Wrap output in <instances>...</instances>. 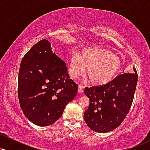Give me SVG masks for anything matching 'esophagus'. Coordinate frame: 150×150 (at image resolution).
I'll list each match as a JSON object with an SVG mask.
<instances>
[{"instance_id": "esophagus-1", "label": "esophagus", "mask_w": 150, "mask_h": 150, "mask_svg": "<svg viewBox=\"0 0 150 150\" xmlns=\"http://www.w3.org/2000/svg\"><path fill=\"white\" fill-rule=\"evenodd\" d=\"M77 91H78L79 93H82L83 92V87L81 85H79L78 86V89H77Z\"/></svg>"}]
</instances>
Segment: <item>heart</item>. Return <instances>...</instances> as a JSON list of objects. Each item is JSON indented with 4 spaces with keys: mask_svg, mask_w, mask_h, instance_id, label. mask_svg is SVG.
Here are the masks:
<instances>
[{
    "mask_svg": "<svg viewBox=\"0 0 150 150\" xmlns=\"http://www.w3.org/2000/svg\"><path fill=\"white\" fill-rule=\"evenodd\" d=\"M121 59L110 50L101 47L86 49L80 54L70 58L68 71L70 77L76 79L83 75L87 68V76L94 85H104L111 82L119 73Z\"/></svg>",
    "mask_w": 150,
    "mask_h": 150,
    "instance_id": "heart-1",
    "label": "heart"
}]
</instances>
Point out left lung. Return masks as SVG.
Here are the masks:
<instances>
[{"label": "left lung", "instance_id": "8db88e82", "mask_svg": "<svg viewBox=\"0 0 150 150\" xmlns=\"http://www.w3.org/2000/svg\"><path fill=\"white\" fill-rule=\"evenodd\" d=\"M137 82V73L117 76L106 85L86 87L84 93L89 99L84 119L91 130L108 132L118 128L126 117L133 100Z\"/></svg>", "mask_w": 150, "mask_h": 150}]
</instances>
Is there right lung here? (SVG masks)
<instances>
[{
	"label": "right lung",
	"mask_w": 150,
	"mask_h": 150,
	"mask_svg": "<svg viewBox=\"0 0 150 150\" xmlns=\"http://www.w3.org/2000/svg\"><path fill=\"white\" fill-rule=\"evenodd\" d=\"M77 87L70 79L66 63L53 53L47 39L34 44L22 58L18 98L24 114L34 124L48 126L59 119Z\"/></svg>",
	"instance_id": "obj_1"
}]
</instances>
